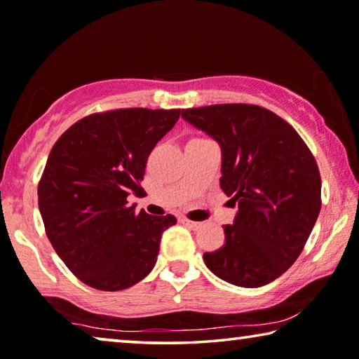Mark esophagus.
Returning <instances> with one entry per match:
<instances>
[{"label":"esophagus","instance_id":"34e87169","mask_svg":"<svg viewBox=\"0 0 359 359\" xmlns=\"http://www.w3.org/2000/svg\"><path fill=\"white\" fill-rule=\"evenodd\" d=\"M181 222H183V224H186L187 227L194 229V231H197V229H201V227H202V222L191 221V219H187V218H183V219H181Z\"/></svg>","mask_w":359,"mask_h":359}]
</instances>
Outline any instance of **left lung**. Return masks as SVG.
Instances as JSON below:
<instances>
[{"label":"left lung","instance_id":"obj_1","mask_svg":"<svg viewBox=\"0 0 359 359\" xmlns=\"http://www.w3.org/2000/svg\"><path fill=\"white\" fill-rule=\"evenodd\" d=\"M183 119L221 146V189L237 205L224 245L205 252L216 277L259 287L301 255L321 208V178L312 152L286 121L245 103L183 109Z\"/></svg>","mask_w":359,"mask_h":359}]
</instances>
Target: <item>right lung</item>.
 <instances>
[{
    "mask_svg": "<svg viewBox=\"0 0 359 359\" xmlns=\"http://www.w3.org/2000/svg\"><path fill=\"white\" fill-rule=\"evenodd\" d=\"M181 109L127 108L82 117L47 157L38 186L46 233L82 283L100 291L137 285L157 261L173 215L151 216L128 196L143 192L146 162Z\"/></svg>",
    "mask_w": 359,
    "mask_h": 359,
    "instance_id": "add662e5",
    "label": "right lung"
}]
</instances>
